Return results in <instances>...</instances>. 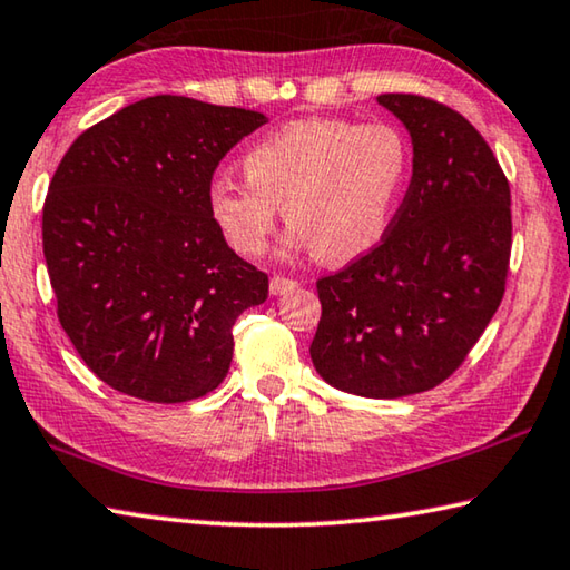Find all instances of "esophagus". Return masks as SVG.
I'll return each mask as SVG.
<instances>
[{
    "label": "esophagus",
    "instance_id": "obj_1",
    "mask_svg": "<svg viewBox=\"0 0 570 570\" xmlns=\"http://www.w3.org/2000/svg\"><path fill=\"white\" fill-rule=\"evenodd\" d=\"M294 288H299V282H294V278H286V276L271 278V294L274 296L288 294V292H294Z\"/></svg>",
    "mask_w": 570,
    "mask_h": 570
}]
</instances>
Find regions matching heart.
<instances>
[{"label": "heart", "instance_id": "heart-1", "mask_svg": "<svg viewBox=\"0 0 570 570\" xmlns=\"http://www.w3.org/2000/svg\"><path fill=\"white\" fill-rule=\"evenodd\" d=\"M246 179L218 175L207 210L240 256H261L278 207L286 246L347 264L383 240L411 171V144L393 124L330 116L286 121L243 155Z\"/></svg>", "mask_w": 570, "mask_h": 570}]
</instances>
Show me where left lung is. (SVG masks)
I'll list each match as a JSON object with an SVG mask.
<instances>
[{
    "instance_id": "left-lung-1",
    "label": "left lung",
    "mask_w": 570,
    "mask_h": 570,
    "mask_svg": "<svg viewBox=\"0 0 570 570\" xmlns=\"http://www.w3.org/2000/svg\"><path fill=\"white\" fill-rule=\"evenodd\" d=\"M413 144V177L381 246L317 282L309 355L337 391L423 393L454 373L508 278L510 185L482 134L431 98L383 94Z\"/></svg>"
}]
</instances>
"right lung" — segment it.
<instances>
[{"mask_svg":"<svg viewBox=\"0 0 570 570\" xmlns=\"http://www.w3.org/2000/svg\"><path fill=\"white\" fill-rule=\"evenodd\" d=\"M258 111L149 96L70 144L42 207L58 320L114 391L185 403L215 391L233 324L268 276L225 243L207 210L220 159L264 126Z\"/></svg>","mask_w":570,"mask_h":570,"instance_id":"right-lung-1","label":"right lung"}]
</instances>
